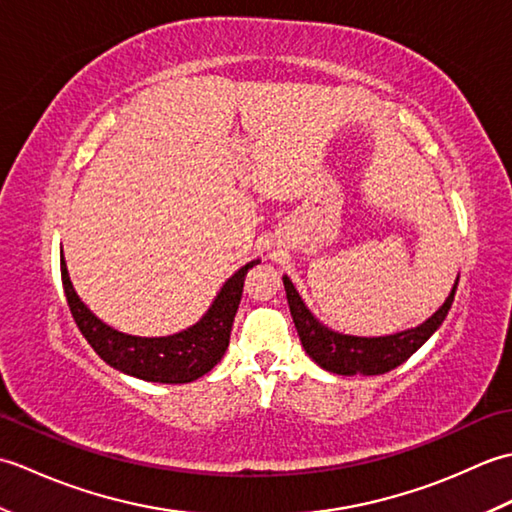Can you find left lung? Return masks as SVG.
I'll list each match as a JSON object with an SVG mask.
<instances>
[{
  "label": "left lung",
  "mask_w": 512,
  "mask_h": 512,
  "mask_svg": "<svg viewBox=\"0 0 512 512\" xmlns=\"http://www.w3.org/2000/svg\"><path fill=\"white\" fill-rule=\"evenodd\" d=\"M281 279H284L290 314L299 332L303 350H306L312 361L323 367L325 372L339 376H376L405 363L411 354H416L420 347L436 334L442 321L447 319L460 281V277L455 279L449 297L444 299L442 306L433 312L427 321L416 325V328L387 336H354L336 332L328 328V325H323L310 312L306 303H303L290 277L284 275Z\"/></svg>",
  "instance_id": "8db88e82"
}]
</instances>
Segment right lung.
I'll use <instances>...</instances> for the list:
<instances>
[{"mask_svg": "<svg viewBox=\"0 0 512 512\" xmlns=\"http://www.w3.org/2000/svg\"><path fill=\"white\" fill-rule=\"evenodd\" d=\"M255 264H259V259L248 262L224 281V286L198 323L169 336H134L103 323L76 295L63 250L61 279L76 325L107 365L123 374L149 380V383L180 385L204 376L222 361L228 339H231L239 299H242L244 275Z\"/></svg>", "mask_w": 512, "mask_h": 512, "instance_id": "right-lung-1", "label": "right lung"}]
</instances>
